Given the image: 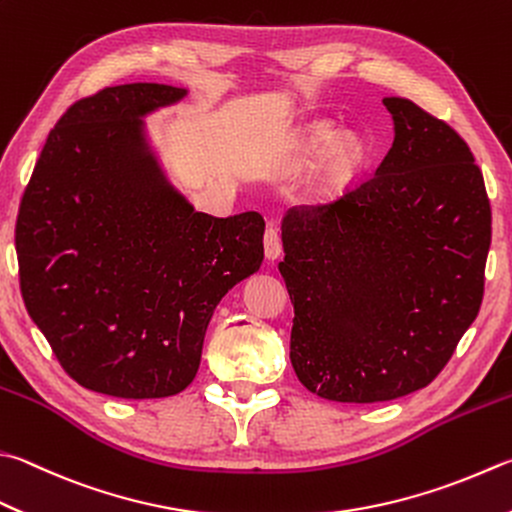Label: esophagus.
<instances>
[{
	"label": "esophagus",
	"instance_id": "esophagus-1",
	"mask_svg": "<svg viewBox=\"0 0 512 512\" xmlns=\"http://www.w3.org/2000/svg\"><path fill=\"white\" fill-rule=\"evenodd\" d=\"M263 243H265V256L269 260H274L283 254V240L281 234H278V229L274 225H269L265 229V236H263Z\"/></svg>",
	"mask_w": 512,
	"mask_h": 512
}]
</instances>
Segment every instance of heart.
<instances>
[{"label": "heart", "mask_w": 512, "mask_h": 512, "mask_svg": "<svg viewBox=\"0 0 512 512\" xmlns=\"http://www.w3.org/2000/svg\"><path fill=\"white\" fill-rule=\"evenodd\" d=\"M327 140V131L325 129H321V127H316L312 133H310V147H318V144L321 142H325Z\"/></svg>", "instance_id": "b5f03b06"}]
</instances>
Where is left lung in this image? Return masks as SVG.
Here are the masks:
<instances>
[{"label": "left lung", "instance_id": "1", "mask_svg": "<svg viewBox=\"0 0 512 512\" xmlns=\"http://www.w3.org/2000/svg\"><path fill=\"white\" fill-rule=\"evenodd\" d=\"M394 142L332 205L285 216L278 265L294 305L289 359L341 403L426 388L484 298L493 214L468 144L406 98H383Z\"/></svg>", "mask_w": 512, "mask_h": 512}]
</instances>
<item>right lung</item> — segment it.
Listing matches in <instances>:
<instances>
[{
	"label": "right lung",
	"instance_id": "1",
	"mask_svg": "<svg viewBox=\"0 0 512 512\" xmlns=\"http://www.w3.org/2000/svg\"><path fill=\"white\" fill-rule=\"evenodd\" d=\"M182 95L122 84L73 102L19 202L26 310L64 372L109 397L185 390L220 298L263 263L258 211H196L147 151L140 115Z\"/></svg>",
	"mask_w": 512,
	"mask_h": 512
}]
</instances>
